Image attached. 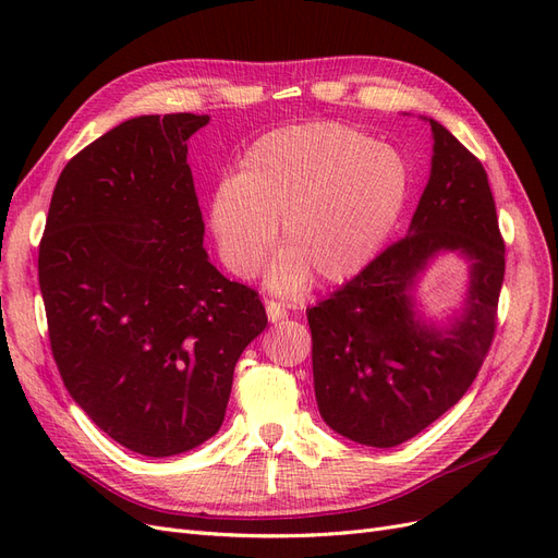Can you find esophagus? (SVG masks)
Wrapping results in <instances>:
<instances>
[{
  "mask_svg": "<svg viewBox=\"0 0 558 558\" xmlns=\"http://www.w3.org/2000/svg\"><path fill=\"white\" fill-rule=\"evenodd\" d=\"M265 312H267V318L272 320V324H277V320H281L286 316V310L275 300H265Z\"/></svg>",
  "mask_w": 558,
  "mask_h": 558,
  "instance_id": "34e87169",
  "label": "esophagus"
}]
</instances>
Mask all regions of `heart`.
Returning a JSON list of instances; mask_svg holds the SVG:
<instances>
[{"label": "heart", "mask_w": 558, "mask_h": 558, "mask_svg": "<svg viewBox=\"0 0 558 558\" xmlns=\"http://www.w3.org/2000/svg\"><path fill=\"white\" fill-rule=\"evenodd\" d=\"M408 191L400 158L340 123H302L263 134L238 179L211 199L209 221L223 265L248 279L281 223L283 253L269 286L291 293L310 277L342 283L373 260Z\"/></svg>", "instance_id": "b5f03b06"}]
</instances>
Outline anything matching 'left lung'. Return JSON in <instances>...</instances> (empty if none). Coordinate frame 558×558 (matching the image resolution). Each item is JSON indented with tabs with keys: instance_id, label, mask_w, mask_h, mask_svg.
Segmentation results:
<instances>
[{
	"instance_id": "obj_1",
	"label": "left lung",
	"mask_w": 558,
	"mask_h": 558,
	"mask_svg": "<svg viewBox=\"0 0 558 558\" xmlns=\"http://www.w3.org/2000/svg\"><path fill=\"white\" fill-rule=\"evenodd\" d=\"M430 177L396 244L307 310L318 412L351 442H408L459 402L492 347L505 244L482 162L433 118ZM440 252L469 260L462 307L433 322L415 286Z\"/></svg>"
}]
</instances>
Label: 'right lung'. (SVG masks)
Segmentation results:
<instances>
[{"mask_svg": "<svg viewBox=\"0 0 558 558\" xmlns=\"http://www.w3.org/2000/svg\"><path fill=\"white\" fill-rule=\"evenodd\" d=\"M209 116H137L76 154L56 183L39 286L66 391L111 440L174 456L223 424L258 293L209 263L189 140Z\"/></svg>", "mask_w": 558, "mask_h": 558, "instance_id": "obj_1", "label": "right lung"}]
</instances>
